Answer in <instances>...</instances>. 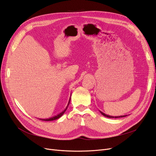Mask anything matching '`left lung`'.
<instances>
[{
	"label": "left lung",
	"mask_w": 156,
	"mask_h": 156,
	"mask_svg": "<svg viewBox=\"0 0 156 156\" xmlns=\"http://www.w3.org/2000/svg\"><path fill=\"white\" fill-rule=\"evenodd\" d=\"M100 113L103 115V116H105L106 117H108V118H120V117H126V115H124V116H117V117H113V116H110V115H106L105 113H103L101 111H100Z\"/></svg>",
	"instance_id": "8db88e82"
}]
</instances>
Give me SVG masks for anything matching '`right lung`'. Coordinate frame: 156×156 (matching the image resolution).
Segmentation results:
<instances>
[{"mask_svg": "<svg viewBox=\"0 0 156 156\" xmlns=\"http://www.w3.org/2000/svg\"><path fill=\"white\" fill-rule=\"evenodd\" d=\"M70 99H69V103H68V105H67V106L66 107V108L64 109L62 112H61L60 113H58V115H56V116H54V117H51V118H49V119H43V121H54V120H56V119H58V118H60L61 117L62 115L65 113V112L66 111V110L67 109V108H68V107H69V103H70Z\"/></svg>", "mask_w": 156, "mask_h": 156, "instance_id": "add662e5", "label": "right lung"}]
</instances>
